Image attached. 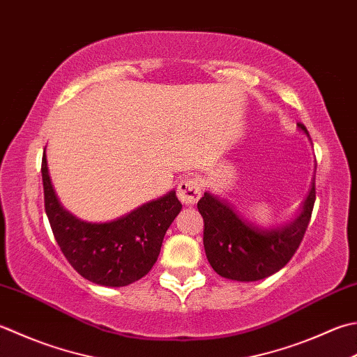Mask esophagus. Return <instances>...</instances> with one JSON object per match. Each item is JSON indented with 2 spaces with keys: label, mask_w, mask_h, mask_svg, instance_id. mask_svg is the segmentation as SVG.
Returning a JSON list of instances; mask_svg holds the SVG:
<instances>
[{
  "label": "esophagus",
  "mask_w": 357,
  "mask_h": 357,
  "mask_svg": "<svg viewBox=\"0 0 357 357\" xmlns=\"http://www.w3.org/2000/svg\"><path fill=\"white\" fill-rule=\"evenodd\" d=\"M201 197V185L198 179L192 176H184L178 184V198L187 206H192Z\"/></svg>",
  "instance_id": "34e87169"
}]
</instances>
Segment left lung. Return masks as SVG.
<instances>
[{
  "instance_id": "1",
  "label": "left lung",
  "mask_w": 357,
  "mask_h": 357,
  "mask_svg": "<svg viewBox=\"0 0 357 357\" xmlns=\"http://www.w3.org/2000/svg\"><path fill=\"white\" fill-rule=\"evenodd\" d=\"M310 139L308 130L297 123ZM311 141V139H310ZM316 183H311L298 213L280 226H258L225 198L206 192L198 201L204 220V249L216 274L235 282L263 280L280 271L296 254L310 225Z\"/></svg>"
}]
</instances>
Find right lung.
<instances>
[{"label": "right lung", "instance_id": "1", "mask_svg": "<svg viewBox=\"0 0 357 357\" xmlns=\"http://www.w3.org/2000/svg\"><path fill=\"white\" fill-rule=\"evenodd\" d=\"M41 176L45 208L55 241L83 278L100 286L121 288L149 274L158 260L167 229L183 208L176 192L172 190L116 220L85 221L59 201L49 176L46 151Z\"/></svg>", "mask_w": 357, "mask_h": 357}]
</instances>
